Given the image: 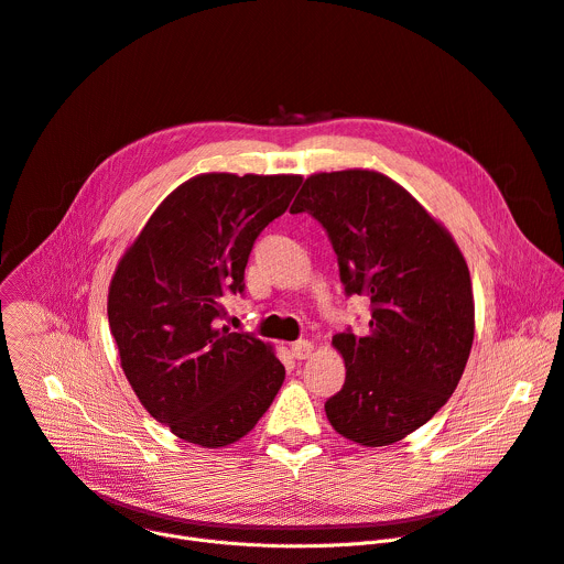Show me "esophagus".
I'll use <instances>...</instances> for the list:
<instances>
[{"instance_id":"34e87169","label":"esophagus","mask_w":564,"mask_h":564,"mask_svg":"<svg viewBox=\"0 0 564 564\" xmlns=\"http://www.w3.org/2000/svg\"><path fill=\"white\" fill-rule=\"evenodd\" d=\"M290 351H292L294 359L304 361V359H308L311 354H313V343L311 340H297V343L290 345Z\"/></svg>"}]
</instances>
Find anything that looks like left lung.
I'll return each mask as SVG.
<instances>
[{
	"mask_svg": "<svg viewBox=\"0 0 564 564\" xmlns=\"http://www.w3.org/2000/svg\"><path fill=\"white\" fill-rule=\"evenodd\" d=\"M290 213L324 226L345 292L370 300L368 334L332 340L345 383L324 404L327 419L359 446H391L425 425L462 379L476 334L468 264L453 235L379 171L315 173Z\"/></svg>",
	"mask_w": 564,
	"mask_h": 564,
	"instance_id": "1",
	"label": "left lung"
}]
</instances>
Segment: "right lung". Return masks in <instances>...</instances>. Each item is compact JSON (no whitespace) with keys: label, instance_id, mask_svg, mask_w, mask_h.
<instances>
[{"label":"right lung","instance_id":"add662e5","mask_svg":"<svg viewBox=\"0 0 564 564\" xmlns=\"http://www.w3.org/2000/svg\"><path fill=\"white\" fill-rule=\"evenodd\" d=\"M300 185L285 173L194 175L116 264L107 315L121 368L145 411L200 448L249 434L285 379L272 345L217 319L224 294L245 290L256 237Z\"/></svg>","mask_w":564,"mask_h":564}]
</instances>
